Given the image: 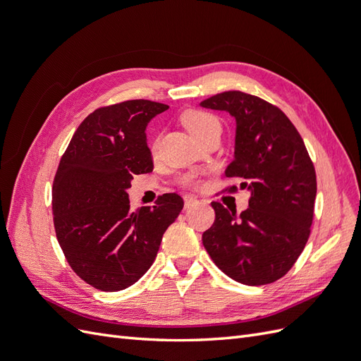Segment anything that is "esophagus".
Segmentation results:
<instances>
[{"label": "esophagus", "mask_w": 361, "mask_h": 361, "mask_svg": "<svg viewBox=\"0 0 361 361\" xmlns=\"http://www.w3.org/2000/svg\"><path fill=\"white\" fill-rule=\"evenodd\" d=\"M183 200H185V209H190V207H192V206H195V204L199 203V200L195 199V197H192V195H185Z\"/></svg>", "instance_id": "esophagus-1"}]
</instances>
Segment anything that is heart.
Listing matches in <instances>:
<instances>
[{
  "label": "heart",
  "instance_id": "1",
  "mask_svg": "<svg viewBox=\"0 0 361 361\" xmlns=\"http://www.w3.org/2000/svg\"><path fill=\"white\" fill-rule=\"evenodd\" d=\"M180 122L182 125L188 129V133L200 141L203 137L209 135L212 133H220L221 123L218 117L206 110H200V108H190V110L183 111L180 114ZM158 146V138H155L150 143V149L155 150ZM183 185H188V187H194V185L199 183V179L194 176V174H190V176H185L182 179Z\"/></svg>",
  "mask_w": 361,
  "mask_h": 361
}]
</instances>
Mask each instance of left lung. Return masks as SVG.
Segmentation results:
<instances>
[{"label":"left lung","instance_id":"obj_1","mask_svg":"<svg viewBox=\"0 0 361 361\" xmlns=\"http://www.w3.org/2000/svg\"><path fill=\"white\" fill-rule=\"evenodd\" d=\"M202 106L236 118L235 158L227 178L251 192L241 214L212 202L215 221L202 241L226 276L248 286L281 279L310 235L316 173L300 133L279 106L244 92L207 97ZM236 185L226 191H236Z\"/></svg>","mask_w":361,"mask_h":361}]
</instances>
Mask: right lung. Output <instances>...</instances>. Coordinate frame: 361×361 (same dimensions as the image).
I'll use <instances>...</instances> for the list:
<instances>
[{
    "label": "right lung",
    "instance_id": "add662e5",
    "mask_svg": "<svg viewBox=\"0 0 361 361\" xmlns=\"http://www.w3.org/2000/svg\"><path fill=\"white\" fill-rule=\"evenodd\" d=\"M169 105L133 99L87 116L64 152L52 185L59 244L76 276L104 292L129 288L154 264L162 235L183 207L169 192L129 211L134 174L154 170L146 126Z\"/></svg>",
    "mask_w": 361,
    "mask_h": 361
}]
</instances>
